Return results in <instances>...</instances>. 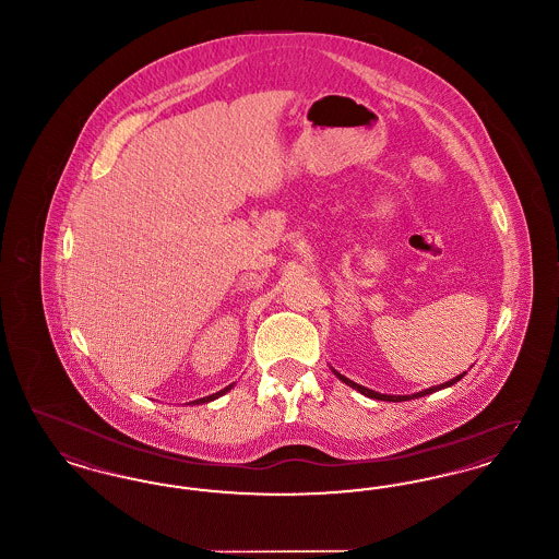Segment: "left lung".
<instances>
[{
	"label": "left lung",
	"mask_w": 559,
	"mask_h": 559,
	"mask_svg": "<svg viewBox=\"0 0 559 559\" xmlns=\"http://www.w3.org/2000/svg\"><path fill=\"white\" fill-rule=\"evenodd\" d=\"M331 371L335 372L346 385L349 388H354L356 392H360L362 396H367V399L372 400H383V402H404V400H413V399H421V396H427V394H433V392H438V390H444V388H451L454 385L456 381H461L467 372H461V374H456V377H452L451 381H447V383H440V385H431V388H427V390H421V392H417V394H406V396H394V394H379V392H374V390H369V388H365V385H360V383H356V381H352V379H347L346 374H342V372L335 371L333 367H331Z\"/></svg>",
	"instance_id": "8db88e82"
}]
</instances>
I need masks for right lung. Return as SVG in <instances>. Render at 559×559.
Returning <instances> with one entry per match:
<instances>
[{
	"label": "right lung",
	"instance_id": "right-lung-1",
	"mask_svg": "<svg viewBox=\"0 0 559 559\" xmlns=\"http://www.w3.org/2000/svg\"><path fill=\"white\" fill-rule=\"evenodd\" d=\"M235 388V383H230V385H226L224 390H219V392H215L212 396H205V399L192 400V402H188V404H205V402H212V400L219 399V396H224L226 392H230Z\"/></svg>",
	"mask_w": 559,
	"mask_h": 559
}]
</instances>
